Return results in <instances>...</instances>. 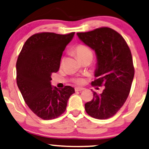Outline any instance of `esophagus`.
Wrapping results in <instances>:
<instances>
[{
  "label": "esophagus",
  "instance_id": "obj_1",
  "mask_svg": "<svg viewBox=\"0 0 149 149\" xmlns=\"http://www.w3.org/2000/svg\"><path fill=\"white\" fill-rule=\"evenodd\" d=\"M84 88L83 87H76L75 88V91H82V90H84Z\"/></svg>",
  "mask_w": 149,
  "mask_h": 149
}]
</instances>
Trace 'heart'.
Segmentation results:
<instances>
[{"label":"heart","mask_w":149,"mask_h":149,"mask_svg":"<svg viewBox=\"0 0 149 149\" xmlns=\"http://www.w3.org/2000/svg\"><path fill=\"white\" fill-rule=\"evenodd\" d=\"M73 54L76 56L79 61H82V60L86 59V58L93 57V52L88 47L83 44H78L74 47L72 50ZM76 83H80V79H76L74 80Z\"/></svg>","instance_id":"b5f03b06"}]
</instances>
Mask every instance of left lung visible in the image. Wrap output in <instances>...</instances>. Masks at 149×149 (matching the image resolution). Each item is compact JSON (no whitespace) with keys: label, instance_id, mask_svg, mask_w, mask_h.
<instances>
[{"label":"left lung","instance_id":"obj_1","mask_svg":"<svg viewBox=\"0 0 149 149\" xmlns=\"http://www.w3.org/2000/svg\"><path fill=\"white\" fill-rule=\"evenodd\" d=\"M79 38L96 53L97 63L93 86H104L102 93L93 91L91 101L84 104L92 118L105 120L116 114L127 100L134 77L131 50L124 38L107 27L78 32Z\"/></svg>","mask_w":149,"mask_h":149}]
</instances>
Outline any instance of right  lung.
<instances>
[{"mask_svg":"<svg viewBox=\"0 0 149 149\" xmlns=\"http://www.w3.org/2000/svg\"><path fill=\"white\" fill-rule=\"evenodd\" d=\"M75 32L35 33L26 40L16 62V82L24 102L42 120L57 118L65 111L75 90L52 87L53 73L59 70L63 52Z\"/></svg>","mask_w":149,"mask_h":149,"instance_id":"add662e5","label":"right lung"}]
</instances>
